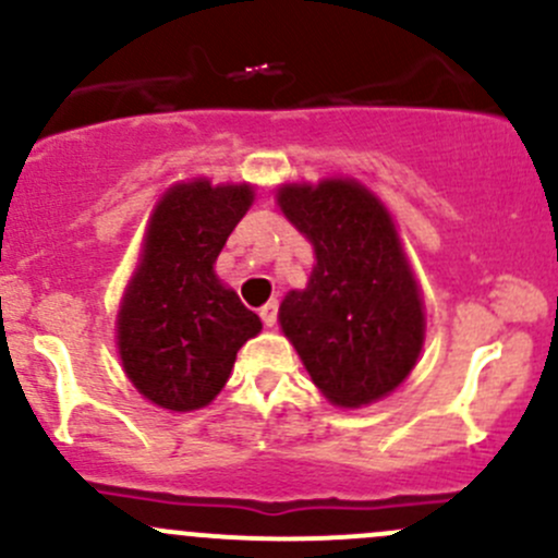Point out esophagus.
I'll use <instances>...</instances> for the list:
<instances>
[{"instance_id": "1", "label": "esophagus", "mask_w": 558, "mask_h": 558, "mask_svg": "<svg viewBox=\"0 0 558 558\" xmlns=\"http://www.w3.org/2000/svg\"><path fill=\"white\" fill-rule=\"evenodd\" d=\"M258 315H262V320H264V326H269V329H272L275 324H278V302H267V305L262 307V311H258Z\"/></svg>"}]
</instances>
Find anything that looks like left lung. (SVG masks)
I'll use <instances>...</instances> for the list:
<instances>
[{
    "label": "left lung",
    "mask_w": 558,
    "mask_h": 558,
    "mask_svg": "<svg viewBox=\"0 0 558 558\" xmlns=\"http://www.w3.org/2000/svg\"><path fill=\"white\" fill-rule=\"evenodd\" d=\"M278 205L315 247L307 289L280 305L286 337L329 402L386 397L424 342L418 286L386 207L353 180L283 185Z\"/></svg>",
    "instance_id": "1"
}]
</instances>
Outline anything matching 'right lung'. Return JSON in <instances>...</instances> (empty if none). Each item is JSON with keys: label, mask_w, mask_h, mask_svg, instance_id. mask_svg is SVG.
<instances>
[{"label": "right lung", "mask_w": 558, "mask_h": 558, "mask_svg": "<svg viewBox=\"0 0 558 558\" xmlns=\"http://www.w3.org/2000/svg\"><path fill=\"white\" fill-rule=\"evenodd\" d=\"M253 202L251 185H174L145 234L143 264L118 313V351L129 380L159 408L213 402L262 320L213 272Z\"/></svg>", "instance_id": "1"}]
</instances>
